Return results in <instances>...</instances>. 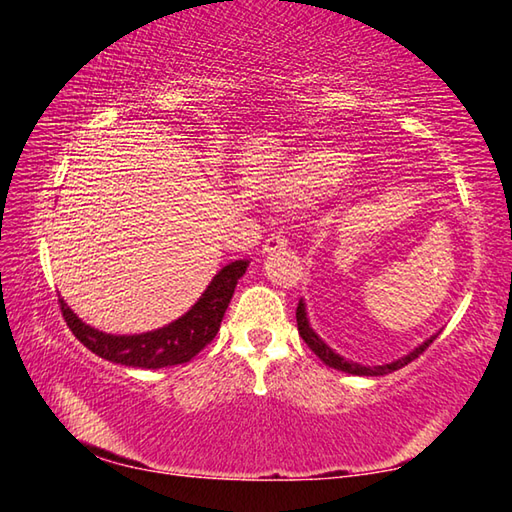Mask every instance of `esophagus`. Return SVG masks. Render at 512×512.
I'll return each instance as SVG.
<instances>
[{"label": "esophagus", "instance_id": "obj_1", "mask_svg": "<svg viewBox=\"0 0 512 512\" xmlns=\"http://www.w3.org/2000/svg\"><path fill=\"white\" fill-rule=\"evenodd\" d=\"M287 237L282 235V232H273L271 237L266 239V244H264V255H273V253H277V250H282V248H287Z\"/></svg>", "mask_w": 512, "mask_h": 512}]
</instances>
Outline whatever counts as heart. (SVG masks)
<instances>
[{"mask_svg": "<svg viewBox=\"0 0 512 512\" xmlns=\"http://www.w3.org/2000/svg\"><path fill=\"white\" fill-rule=\"evenodd\" d=\"M354 173V162L348 153L343 151H314L305 153L293 164L284 187L289 192L307 194V196H323L339 192L341 187L348 185Z\"/></svg>", "mask_w": 512, "mask_h": 512, "instance_id": "b5f03b06", "label": "heart"}]
</instances>
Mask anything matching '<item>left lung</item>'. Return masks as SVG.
Returning a JSON list of instances; mask_svg holds the SVG:
<instances>
[{
    "instance_id": "8db88e82",
    "label": "left lung",
    "mask_w": 512,
    "mask_h": 512,
    "mask_svg": "<svg viewBox=\"0 0 512 512\" xmlns=\"http://www.w3.org/2000/svg\"><path fill=\"white\" fill-rule=\"evenodd\" d=\"M296 318H298V332L302 336V341L309 345V350L314 352L316 357L325 363V366L336 368V370H341V372H348V375H359V377H381V375H388V372H395V370L404 368L406 363H411L413 359H418L420 354L427 350L429 345L436 341L438 334H440V332L431 334L427 341L418 345V348H413L409 354H404V357L395 359L391 363H381V366H363V363H354L350 359L341 357V354H336L323 339H320V336L314 332V329H311L309 316H307V305H305V300H302V298L298 302Z\"/></svg>"
}]
</instances>
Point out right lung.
Here are the masks:
<instances>
[{
  "instance_id": "1",
  "label": "right lung",
  "mask_w": 512,
  "mask_h": 512,
  "mask_svg": "<svg viewBox=\"0 0 512 512\" xmlns=\"http://www.w3.org/2000/svg\"><path fill=\"white\" fill-rule=\"evenodd\" d=\"M248 259H237L223 266L219 273L207 284L203 296L198 298L187 314L180 316L173 323L151 329L142 334H108L101 329H94L67 307V302L60 298V311H63L65 323L72 329V334L85 348L92 350L97 357L121 363V366L158 370L178 363L192 361L216 332H219L225 309H228L232 293L239 282V277L246 273Z\"/></svg>"
}]
</instances>
